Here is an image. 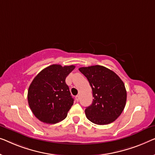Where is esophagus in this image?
<instances>
[{
  "label": "esophagus",
  "instance_id": "esophagus-1",
  "mask_svg": "<svg viewBox=\"0 0 155 155\" xmlns=\"http://www.w3.org/2000/svg\"><path fill=\"white\" fill-rule=\"evenodd\" d=\"M79 99H80V96H75V100L77 101H79Z\"/></svg>",
  "mask_w": 155,
  "mask_h": 155
}]
</instances>
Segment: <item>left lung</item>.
<instances>
[{"instance_id":"8db88e82","label":"left lung","mask_w":155,"mask_h":155,"mask_svg":"<svg viewBox=\"0 0 155 155\" xmlns=\"http://www.w3.org/2000/svg\"><path fill=\"white\" fill-rule=\"evenodd\" d=\"M79 71L87 78L92 89V104L85 109L87 118L98 125L113 122L126 105L124 82L115 72L99 65L82 67Z\"/></svg>"}]
</instances>
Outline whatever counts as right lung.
<instances>
[{"label":"right lung","mask_w":155,"mask_h":155,"mask_svg":"<svg viewBox=\"0 0 155 155\" xmlns=\"http://www.w3.org/2000/svg\"><path fill=\"white\" fill-rule=\"evenodd\" d=\"M75 66L53 64L35 76L28 90L29 107L40 121L56 124L66 117L73 105L66 78Z\"/></svg>","instance_id":"1"}]
</instances>
